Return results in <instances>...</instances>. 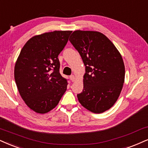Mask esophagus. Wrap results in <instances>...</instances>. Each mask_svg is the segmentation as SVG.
<instances>
[{
  "label": "esophagus",
  "mask_w": 148,
  "mask_h": 148,
  "mask_svg": "<svg viewBox=\"0 0 148 148\" xmlns=\"http://www.w3.org/2000/svg\"><path fill=\"white\" fill-rule=\"evenodd\" d=\"M70 79L72 82H74L75 79V76L73 75H72L70 76Z\"/></svg>",
  "instance_id": "34e87169"
}]
</instances>
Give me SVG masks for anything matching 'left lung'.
<instances>
[{
	"label": "left lung",
	"mask_w": 148,
	"mask_h": 148,
	"mask_svg": "<svg viewBox=\"0 0 148 148\" xmlns=\"http://www.w3.org/2000/svg\"><path fill=\"white\" fill-rule=\"evenodd\" d=\"M69 41L85 66L84 89L77 94L87 110L101 113L117 100L125 79V66L119 51L105 35L92 31H75Z\"/></svg>",
	"instance_id": "left-lung-1"
}]
</instances>
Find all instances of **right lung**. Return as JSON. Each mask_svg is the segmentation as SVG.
Listing matches in <instances>:
<instances>
[{
    "instance_id": "add662e5",
    "label": "right lung",
    "mask_w": 148,
    "mask_h": 148,
    "mask_svg": "<svg viewBox=\"0 0 148 148\" xmlns=\"http://www.w3.org/2000/svg\"><path fill=\"white\" fill-rule=\"evenodd\" d=\"M71 31H55L34 36L22 49L14 78L24 101L32 110L45 114L53 109L66 90L68 82L60 73L58 55Z\"/></svg>"
}]
</instances>
